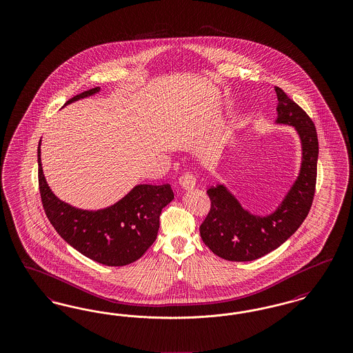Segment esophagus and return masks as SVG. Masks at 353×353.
<instances>
[{"mask_svg": "<svg viewBox=\"0 0 353 353\" xmlns=\"http://www.w3.org/2000/svg\"><path fill=\"white\" fill-rule=\"evenodd\" d=\"M180 186L183 188V190H192L196 186V179L192 173H184L180 177Z\"/></svg>", "mask_w": 353, "mask_h": 353, "instance_id": "obj_1", "label": "esophagus"}]
</instances>
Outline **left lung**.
I'll use <instances>...</instances> for the list:
<instances>
[{"mask_svg":"<svg viewBox=\"0 0 353 353\" xmlns=\"http://www.w3.org/2000/svg\"><path fill=\"white\" fill-rule=\"evenodd\" d=\"M278 97L275 124L294 127L301 141L302 159L296 179L269 214H255L225 184L208 189L210 212L200 226L203 243L219 258L233 262L258 259L278 249L307 217L315 193L319 144L312 120L275 87Z\"/></svg>","mask_w":353,"mask_h":353,"instance_id":"left-lung-1","label":"left lung"}]
</instances>
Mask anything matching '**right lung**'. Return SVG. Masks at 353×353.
I'll return each mask as SVG.
<instances>
[{"instance_id":"1","label":"right lung","mask_w":353,"mask_h":353,"mask_svg":"<svg viewBox=\"0 0 353 353\" xmlns=\"http://www.w3.org/2000/svg\"><path fill=\"white\" fill-rule=\"evenodd\" d=\"M101 87L71 98L92 97ZM38 181L45 213L51 225L70 246L84 256L105 265L125 266L137 261L154 242L163 208L174 199L170 185L139 184L111 206L85 210L59 200L48 184L38 147Z\"/></svg>"}]
</instances>
